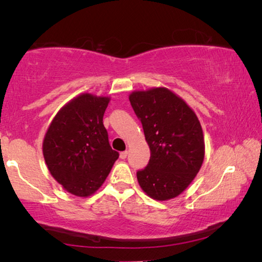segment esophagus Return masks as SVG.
I'll return each instance as SVG.
<instances>
[{
    "mask_svg": "<svg viewBox=\"0 0 262 262\" xmlns=\"http://www.w3.org/2000/svg\"><path fill=\"white\" fill-rule=\"evenodd\" d=\"M127 155H128V151H122V152H120V158H121V159L127 158Z\"/></svg>",
    "mask_w": 262,
    "mask_h": 262,
    "instance_id": "obj_1",
    "label": "esophagus"
}]
</instances>
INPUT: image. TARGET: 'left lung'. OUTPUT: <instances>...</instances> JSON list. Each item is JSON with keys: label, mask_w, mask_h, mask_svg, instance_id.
<instances>
[{"label": "left lung", "mask_w": 262, "mask_h": 262, "mask_svg": "<svg viewBox=\"0 0 262 262\" xmlns=\"http://www.w3.org/2000/svg\"><path fill=\"white\" fill-rule=\"evenodd\" d=\"M129 101L150 148L148 166L136 173L140 187L154 200H171L188 187L202 166L201 123L192 107L167 88L133 91Z\"/></svg>", "instance_id": "obj_1"}]
</instances>
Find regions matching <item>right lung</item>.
Returning a JSON list of instances; mask_svg holds the SVG:
<instances>
[{"label": "right lung", "instance_id": "add662e5", "mask_svg": "<svg viewBox=\"0 0 262 262\" xmlns=\"http://www.w3.org/2000/svg\"><path fill=\"white\" fill-rule=\"evenodd\" d=\"M111 98L84 92L53 118L42 141L48 171L68 193L88 198L98 190L119 158L108 143L103 117Z\"/></svg>", "mask_w": 262, "mask_h": 262}]
</instances>
